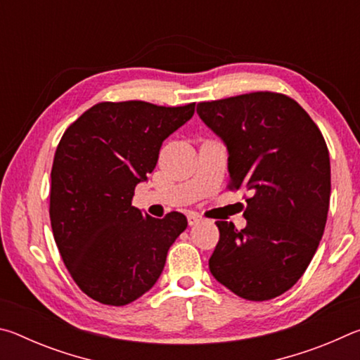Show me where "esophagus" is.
I'll return each instance as SVG.
<instances>
[{"label":"esophagus","instance_id":"34e87169","mask_svg":"<svg viewBox=\"0 0 360 360\" xmlns=\"http://www.w3.org/2000/svg\"><path fill=\"white\" fill-rule=\"evenodd\" d=\"M187 221H188V225H195V224H198L200 221H202V216H200L198 212H188Z\"/></svg>","mask_w":360,"mask_h":360}]
</instances>
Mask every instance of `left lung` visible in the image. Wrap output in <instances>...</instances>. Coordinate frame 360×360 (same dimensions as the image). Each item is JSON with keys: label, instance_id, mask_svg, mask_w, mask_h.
<instances>
[{"label": "left lung", "instance_id": "left-lung-1", "mask_svg": "<svg viewBox=\"0 0 360 360\" xmlns=\"http://www.w3.org/2000/svg\"><path fill=\"white\" fill-rule=\"evenodd\" d=\"M227 146L230 191H249L246 227L217 221L210 270L233 294L264 302L289 290L324 233L330 158L318 125L290 96L252 92L198 103Z\"/></svg>", "mask_w": 360, "mask_h": 360}]
</instances>
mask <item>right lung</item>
Returning <instances> with one entry per match:
<instances>
[{"instance_id":"add662e5","label":"right lung","mask_w":360,"mask_h":360,"mask_svg":"<svg viewBox=\"0 0 360 360\" xmlns=\"http://www.w3.org/2000/svg\"><path fill=\"white\" fill-rule=\"evenodd\" d=\"M193 112L195 103L103 101L60 139L51 172V225L71 278L94 300L124 307L162 275L187 217L178 211L143 216L131 198L154 172L162 143Z\"/></svg>"}]
</instances>
